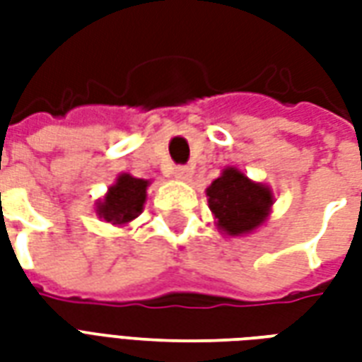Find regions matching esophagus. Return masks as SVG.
I'll use <instances>...</instances> for the list:
<instances>
[{
  "label": "esophagus",
  "mask_w": 362,
  "mask_h": 362,
  "mask_svg": "<svg viewBox=\"0 0 362 362\" xmlns=\"http://www.w3.org/2000/svg\"><path fill=\"white\" fill-rule=\"evenodd\" d=\"M173 176L176 180H182V182H188L192 178V170H189L188 166H176L173 170Z\"/></svg>",
  "instance_id": "obj_1"
}]
</instances>
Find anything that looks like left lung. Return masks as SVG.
Here are the masks:
<instances>
[{
	"mask_svg": "<svg viewBox=\"0 0 362 362\" xmlns=\"http://www.w3.org/2000/svg\"><path fill=\"white\" fill-rule=\"evenodd\" d=\"M205 192L217 227L228 236L248 235L272 211V189L259 182H252L235 166H227Z\"/></svg>",
	"mask_w": 362,
	"mask_h": 362,
	"instance_id": "left-lung-1",
	"label": "left lung"
}]
</instances>
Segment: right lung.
I'll return each instance as SVG.
<instances>
[{"instance_id":"1","label":"right lung","mask_w":362,"mask_h":362,"mask_svg":"<svg viewBox=\"0 0 362 362\" xmlns=\"http://www.w3.org/2000/svg\"><path fill=\"white\" fill-rule=\"evenodd\" d=\"M149 180L134 178L132 174H119L116 184L108 188L104 199L96 204V215L112 225H127L143 211Z\"/></svg>"}]
</instances>
